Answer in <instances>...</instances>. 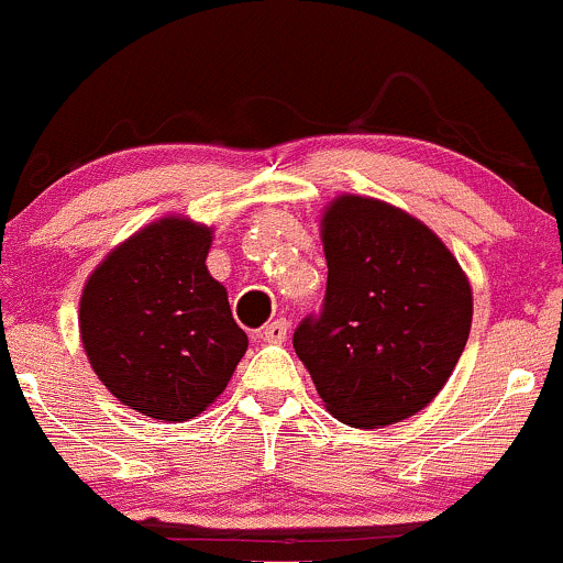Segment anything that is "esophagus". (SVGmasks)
<instances>
[{
    "mask_svg": "<svg viewBox=\"0 0 563 563\" xmlns=\"http://www.w3.org/2000/svg\"><path fill=\"white\" fill-rule=\"evenodd\" d=\"M287 332H289V321L276 319V321H271V324L263 327L261 338H263V343H284V340H287Z\"/></svg>",
    "mask_w": 563,
    "mask_h": 563,
    "instance_id": "34e87169",
    "label": "esophagus"
}]
</instances>
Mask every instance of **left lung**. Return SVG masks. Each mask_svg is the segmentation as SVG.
<instances>
[{"label":"left lung","instance_id":"obj_1","mask_svg":"<svg viewBox=\"0 0 563 563\" xmlns=\"http://www.w3.org/2000/svg\"><path fill=\"white\" fill-rule=\"evenodd\" d=\"M321 242L324 306L300 321L295 353L345 426L412 418L444 388L468 343V276L426 223L380 199H334Z\"/></svg>","mask_w":563,"mask_h":563}]
</instances>
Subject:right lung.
Segmentation results:
<instances>
[{"label": "right lung", "instance_id": "right-lung-1", "mask_svg": "<svg viewBox=\"0 0 563 563\" xmlns=\"http://www.w3.org/2000/svg\"><path fill=\"white\" fill-rule=\"evenodd\" d=\"M210 244L212 229L167 214L111 250L81 289L95 375L145 418H199L247 351L229 292L205 265Z\"/></svg>", "mask_w": 563, "mask_h": 563}]
</instances>
